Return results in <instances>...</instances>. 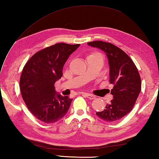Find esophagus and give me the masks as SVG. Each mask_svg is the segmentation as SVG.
Listing matches in <instances>:
<instances>
[{
  "instance_id": "obj_1",
  "label": "esophagus",
  "mask_w": 159,
  "mask_h": 159,
  "mask_svg": "<svg viewBox=\"0 0 159 159\" xmlns=\"http://www.w3.org/2000/svg\"><path fill=\"white\" fill-rule=\"evenodd\" d=\"M82 95L87 97V98H89L90 100H93L96 98V96L93 95V94H90V93H82Z\"/></svg>"
}]
</instances>
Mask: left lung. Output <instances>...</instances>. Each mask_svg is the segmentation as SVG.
<instances>
[{"instance_id": "1", "label": "left lung", "mask_w": 159, "mask_h": 159, "mask_svg": "<svg viewBox=\"0 0 159 159\" xmlns=\"http://www.w3.org/2000/svg\"><path fill=\"white\" fill-rule=\"evenodd\" d=\"M89 46L105 52L109 66V81L113 85L111 93L113 99L105 109L96 112L97 116L106 121L121 119L130 112L141 87V81L137 67L127 54L109 42L94 41Z\"/></svg>"}]
</instances>
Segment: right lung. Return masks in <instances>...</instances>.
<instances>
[{
	"label": "right lung",
	"instance_id": "add662e5",
	"mask_svg": "<svg viewBox=\"0 0 159 159\" xmlns=\"http://www.w3.org/2000/svg\"><path fill=\"white\" fill-rule=\"evenodd\" d=\"M80 46L59 43L36 52L26 63L20 87L26 107L37 119L47 124L66 116L72 99L56 92L55 83L63 75L70 55Z\"/></svg>",
	"mask_w": 159,
	"mask_h": 159
}]
</instances>
